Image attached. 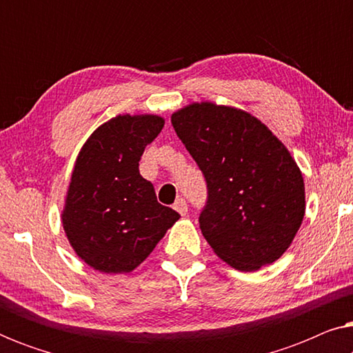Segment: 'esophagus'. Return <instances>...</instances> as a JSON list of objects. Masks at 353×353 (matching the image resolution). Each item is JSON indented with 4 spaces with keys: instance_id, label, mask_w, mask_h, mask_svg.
<instances>
[{
    "instance_id": "34e87169",
    "label": "esophagus",
    "mask_w": 353,
    "mask_h": 353,
    "mask_svg": "<svg viewBox=\"0 0 353 353\" xmlns=\"http://www.w3.org/2000/svg\"><path fill=\"white\" fill-rule=\"evenodd\" d=\"M173 209H175L181 216H186L188 215V204H186V201L183 199V197H180V199H176L175 205H173Z\"/></svg>"
}]
</instances>
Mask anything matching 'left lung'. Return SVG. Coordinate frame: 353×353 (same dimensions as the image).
<instances>
[{"label":"left lung","instance_id":"obj_1","mask_svg":"<svg viewBox=\"0 0 353 353\" xmlns=\"http://www.w3.org/2000/svg\"><path fill=\"white\" fill-rule=\"evenodd\" d=\"M178 138L207 181L201 231L239 272L286 252L305 215V186L286 146L245 110L192 103L172 114Z\"/></svg>","mask_w":353,"mask_h":353}]
</instances>
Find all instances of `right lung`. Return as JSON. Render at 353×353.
Returning a JSON list of instances; mask_svg holds the SVG:
<instances>
[{
  "label": "right lung",
  "mask_w": 353,
  "mask_h": 353,
  "mask_svg": "<svg viewBox=\"0 0 353 353\" xmlns=\"http://www.w3.org/2000/svg\"><path fill=\"white\" fill-rule=\"evenodd\" d=\"M163 123L154 114L117 115L80 149L61 219L72 249L98 272H133L180 219L138 168Z\"/></svg>",
  "instance_id": "add662e5"
}]
</instances>
